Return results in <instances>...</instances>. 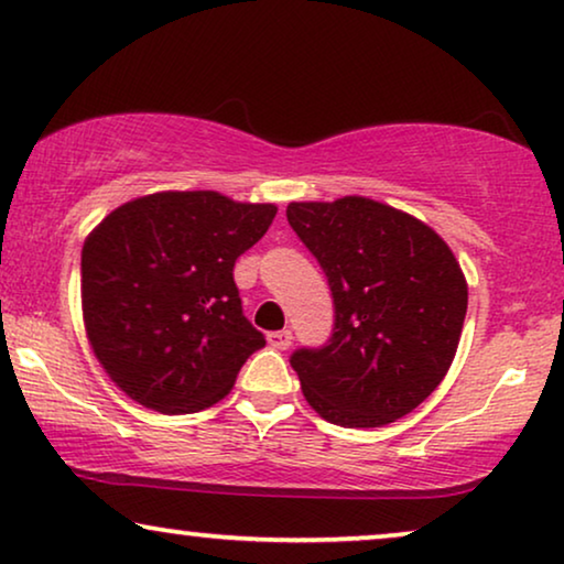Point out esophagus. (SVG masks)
Listing matches in <instances>:
<instances>
[{"label":"esophagus","mask_w":564,"mask_h":564,"mask_svg":"<svg viewBox=\"0 0 564 564\" xmlns=\"http://www.w3.org/2000/svg\"><path fill=\"white\" fill-rule=\"evenodd\" d=\"M267 341L272 344L274 349H280V351L290 349V344H292V330H272V334L267 336Z\"/></svg>","instance_id":"1"}]
</instances>
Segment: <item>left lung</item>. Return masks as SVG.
I'll use <instances>...</instances> for the list:
<instances>
[{"label": "left lung", "mask_w": 564, "mask_h": 564, "mask_svg": "<svg viewBox=\"0 0 564 564\" xmlns=\"http://www.w3.org/2000/svg\"><path fill=\"white\" fill-rule=\"evenodd\" d=\"M288 220L334 295L328 344L290 365L315 413L344 429L403 419L438 388L457 354L467 280L426 223L369 197L290 203Z\"/></svg>", "instance_id": "left-lung-1"}]
</instances>
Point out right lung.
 Instances as JSON below:
<instances>
[{
    "mask_svg": "<svg viewBox=\"0 0 564 564\" xmlns=\"http://www.w3.org/2000/svg\"><path fill=\"white\" fill-rule=\"evenodd\" d=\"M276 205L220 192H153L115 207L82 249V315L91 351L130 400L205 411L264 346L246 321L234 264Z\"/></svg>",
    "mask_w": 564,
    "mask_h": 564,
    "instance_id": "obj_1",
    "label": "right lung"
}]
</instances>
